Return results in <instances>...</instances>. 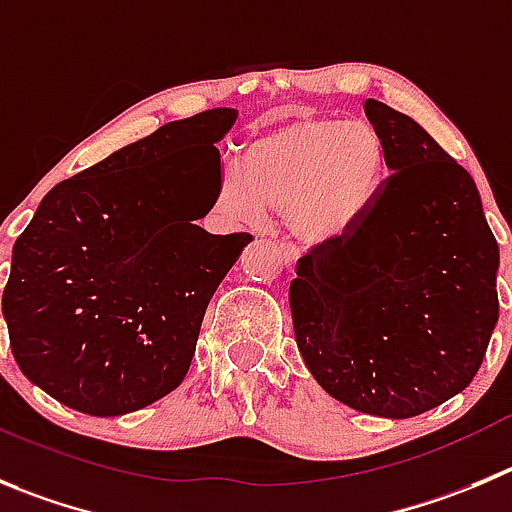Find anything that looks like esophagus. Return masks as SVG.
Wrapping results in <instances>:
<instances>
[{"instance_id":"34e87169","label":"esophagus","mask_w":512,"mask_h":512,"mask_svg":"<svg viewBox=\"0 0 512 512\" xmlns=\"http://www.w3.org/2000/svg\"><path fill=\"white\" fill-rule=\"evenodd\" d=\"M299 256H301L299 246H294V243H281V261H284L286 269H294Z\"/></svg>"}]
</instances>
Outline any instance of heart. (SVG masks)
Masks as SVG:
<instances>
[{"label": "heart", "instance_id": "1", "mask_svg": "<svg viewBox=\"0 0 512 512\" xmlns=\"http://www.w3.org/2000/svg\"><path fill=\"white\" fill-rule=\"evenodd\" d=\"M387 148L364 120L296 118L253 135L241 163L218 180V206L243 221L284 211L294 236L332 241L372 206Z\"/></svg>", "mask_w": 512, "mask_h": 512}]
</instances>
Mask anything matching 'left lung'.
I'll return each mask as SVG.
<instances>
[{
	"label": "left lung",
	"instance_id": "8db88e82",
	"mask_svg": "<svg viewBox=\"0 0 512 512\" xmlns=\"http://www.w3.org/2000/svg\"><path fill=\"white\" fill-rule=\"evenodd\" d=\"M364 110L392 173L347 233L296 261L289 301L316 382L352 410L405 420L478 374L500 253L470 173L405 113Z\"/></svg>",
	"mask_w": 512,
	"mask_h": 512
}]
</instances>
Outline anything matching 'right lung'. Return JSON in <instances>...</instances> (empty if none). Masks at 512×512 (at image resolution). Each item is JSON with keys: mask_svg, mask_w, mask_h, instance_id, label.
Returning <instances> with one entry per match:
<instances>
[{"mask_svg": "<svg viewBox=\"0 0 512 512\" xmlns=\"http://www.w3.org/2000/svg\"><path fill=\"white\" fill-rule=\"evenodd\" d=\"M233 120L216 107L125 145L57 183L14 241L9 347L57 402L118 417L183 382L208 301L253 238L191 223L216 203Z\"/></svg>", "mask_w": 512, "mask_h": 512, "instance_id": "obj_1", "label": "right lung"}]
</instances>
